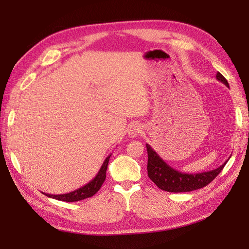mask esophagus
<instances>
[{"label": "esophagus", "mask_w": 249, "mask_h": 249, "mask_svg": "<svg viewBox=\"0 0 249 249\" xmlns=\"http://www.w3.org/2000/svg\"><path fill=\"white\" fill-rule=\"evenodd\" d=\"M141 132H142L141 126L139 124H133V125H131L129 127V131H127V135H129L131 138H135V137H137Z\"/></svg>", "instance_id": "esophagus-1"}]
</instances>
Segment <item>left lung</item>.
Wrapping results in <instances>:
<instances>
[{"mask_svg":"<svg viewBox=\"0 0 249 249\" xmlns=\"http://www.w3.org/2000/svg\"><path fill=\"white\" fill-rule=\"evenodd\" d=\"M216 79L220 81L225 86L230 87L229 83L220 72H217ZM147 149V175L148 178L162 190L168 192H189L200 189L206 187L219 175L223 169L224 165L228 163L229 159L219 167L199 173H184L176 170L165 162L162 158L157 154L156 150L146 144Z\"/></svg>","mask_w":249,"mask_h":249,"instance_id":"8db88e82","label":"left lung"}]
</instances>
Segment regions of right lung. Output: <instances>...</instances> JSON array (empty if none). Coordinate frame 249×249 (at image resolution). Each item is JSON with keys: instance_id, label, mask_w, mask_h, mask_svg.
I'll use <instances>...</instances> for the list:
<instances>
[{"instance_id": "add662e5", "label": "right lung", "mask_w": 249, "mask_h": 249, "mask_svg": "<svg viewBox=\"0 0 249 249\" xmlns=\"http://www.w3.org/2000/svg\"><path fill=\"white\" fill-rule=\"evenodd\" d=\"M110 157H111V155H109L106 158V160L104 161L101 169L99 170V172H97V175L91 180H90L89 183L79 188V189L69 192V193H64V194H48V193H43V192L42 193L46 194L48 197L55 198V199L62 200V201H67V202L78 201V200H82V199L93 196V195L101 189L103 183L105 182V179H106V171L108 168V163H109Z\"/></svg>"}]
</instances>
